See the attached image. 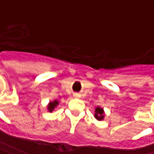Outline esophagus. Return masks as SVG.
<instances>
[{
    "instance_id": "obj_1",
    "label": "esophagus",
    "mask_w": 154,
    "mask_h": 154,
    "mask_svg": "<svg viewBox=\"0 0 154 154\" xmlns=\"http://www.w3.org/2000/svg\"><path fill=\"white\" fill-rule=\"evenodd\" d=\"M75 96H76V97H77V95H75Z\"/></svg>"
}]
</instances>
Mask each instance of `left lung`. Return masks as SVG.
I'll list each match as a JSON object with an SVG mask.
<instances>
[{
	"mask_svg": "<svg viewBox=\"0 0 154 154\" xmlns=\"http://www.w3.org/2000/svg\"><path fill=\"white\" fill-rule=\"evenodd\" d=\"M94 117L98 120H103L104 117H105V111H104L103 108H100V106H97L95 109V115Z\"/></svg>",
	"mask_w": 154,
	"mask_h": 154,
	"instance_id": "8db88e82",
	"label": "left lung"
}]
</instances>
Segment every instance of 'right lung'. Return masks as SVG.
Returning <instances> with one entry per match:
<instances>
[{
	"label": "right lung",
	"mask_w": 154,
	"mask_h": 154,
	"mask_svg": "<svg viewBox=\"0 0 154 154\" xmlns=\"http://www.w3.org/2000/svg\"><path fill=\"white\" fill-rule=\"evenodd\" d=\"M59 104V102H58V100H53V101H50L49 103H48V105L47 106V110L48 111H49V112H52L53 110L57 107V106Z\"/></svg>",
	"instance_id": "add662e5"
}]
</instances>
